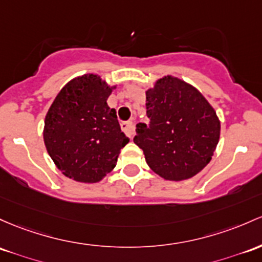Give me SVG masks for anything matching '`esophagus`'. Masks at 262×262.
I'll return each mask as SVG.
<instances>
[{"mask_svg":"<svg viewBox=\"0 0 262 262\" xmlns=\"http://www.w3.org/2000/svg\"><path fill=\"white\" fill-rule=\"evenodd\" d=\"M122 129L125 132L126 134H128L129 137L132 138L134 136V133H136V123L132 122V120L122 123Z\"/></svg>","mask_w":262,"mask_h":262,"instance_id":"obj_1","label":"esophagus"}]
</instances>
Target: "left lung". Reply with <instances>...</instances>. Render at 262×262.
Returning <instances> with one entry per match:
<instances>
[{"label": "left lung", "instance_id": "obj_1", "mask_svg": "<svg viewBox=\"0 0 262 262\" xmlns=\"http://www.w3.org/2000/svg\"><path fill=\"white\" fill-rule=\"evenodd\" d=\"M149 125L137 124L134 143L155 174L182 182L200 173L216 150L220 120L194 85L164 76L145 91Z\"/></svg>", "mask_w": 262, "mask_h": 262}]
</instances>
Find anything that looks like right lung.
I'll return each instance as SVG.
<instances>
[{
    "instance_id": "1",
    "label": "right lung",
    "mask_w": 262,
    "mask_h": 262,
    "mask_svg": "<svg viewBox=\"0 0 262 262\" xmlns=\"http://www.w3.org/2000/svg\"><path fill=\"white\" fill-rule=\"evenodd\" d=\"M117 85L99 74L71 79L48 109L43 142L54 165L78 183H99L117 165L129 138L120 129L107 99Z\"/></svg>"
}]
</instances>
